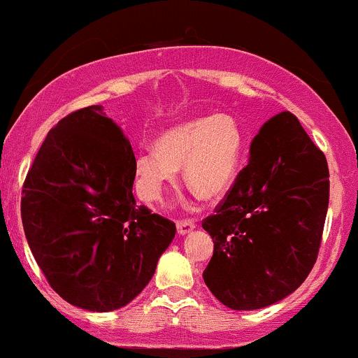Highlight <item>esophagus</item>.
<instances>
[{
    "label": "esophagus",
    "instance_id": "esophagus-1",
    "mask_svg": "<svg viewBox=\"0 0 358 358\" xmlns=\"http://www.w3.org/2000/svg\"><path fill=\"white\" fill-rule=\"evenodd\" d=\"M176 225H178V232L180 236H186V234H189L191 230L196 229V222L191 220V218H186V220H178L176 222Z\"/></svg>",
    "mask_w": 358,
    "mask_h": 358
}]
</instances>
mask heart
Here are the masks:
<instances>
[{
    "label": "heart",
    "mask_w": 358,
    "mask_h": 358,
    "mask_svg": "<svg viewBox=\"0 0 358 358\" xmlns=\"http://www.w3.org/2000/svg\"><path fill=\"white\" fill-rule=\"evenodd\" d=\"M244 150V134L230 114L194 119L165 133L155 148L134 159L138 193L155 201L184 165V180L201 199H218L232 187Z\"/></svg>",
    "instance_id": "heart-1"
}]
</instances>
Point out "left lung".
<instances>
[{"label": "left lung", "instance_id": "obj_1", "mask_svg": "<svg viewBox=\"0 0 358 358\" xmlns=\"http://www.w3.org/2000/svg\"><path fill=\"white\" fill-rule=\"evenodd\" d=\"M328 201L324 153L292 113L268 119L248 165L201 224L213 239L203 271L211 294L251 310L297 290L317 259Z\"/></svg>", "mask_w": 358, "mask_h": 358}]
</instances>
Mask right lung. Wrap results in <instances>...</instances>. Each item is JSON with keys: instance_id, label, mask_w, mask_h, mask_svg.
I'll return each instance as SVG.
<instances>
[{"instance_id": "1", "label": "right lung", "mask_w": 358, "mask_h": 358, "mask_svg": "<svg viewBox=\"0 0 358 358\" xmlns=\"http://www.w3.org/2000/svg\"><path fill=\"white\" fill-rule=\"evenodd\" d=\"M134 153L101 106L64 116L27 172L22 224L52 290L87 310L119 309L152 280L176 224L133 196Z\"/></svg>"}]
</instances>
